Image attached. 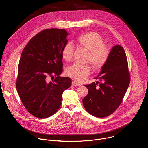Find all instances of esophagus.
<instances>
[{"label":"esophagus","mask_w":148,"mask_h":148,"mask_svg":"<svg viewBox=\"0 0 148 148\" xmlns=\"http://www.w3.org/2000/svg\"><path fill=\"white\" fill-rule=\"evenodd\" d=\"M72 85H73V86H80V84L77 83L76 81L75 80H73L72 82Z\"/></svg>","instance_id":"1"}]
</instances>
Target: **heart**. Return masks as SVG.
I'll list each match as a JSON object with an SVG mask.
<instances>
[{
    "mask_svg": "<svg viewBox=\"0 0 148 148\" xmlns=\"http://www.w3.org/2000/svg\"><path fill=\"white\" fill-rule=\"evenodd\" d=\"M77 46L88 51L86 62H89L95 69H101L107 63L110 49L104 44L103 38L97 32L89 31L80 35L76 39ZM75 47L71 42H66L61 52L62 57L66 62L72 60ZM91 67L89 64L75 63L66 69L68 76L77 82H83L90 75Z\"/></svg>",
    "mask_w": 148,
    "mask_h": 148,
    "instance_id": "b5f03b06",
    "label": "heart"
}]
</instances>
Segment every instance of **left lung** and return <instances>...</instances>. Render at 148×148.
Instances as JSON below:
<instances>
[{
	"label": "left lung",
	"mask_w": 148,
	"mask_h": 148,
	"mask_svg": "<svg viewBox=\"0 0 148 148\" xmlns=\"http://www.w3.org/2000/svg\"><path fill=\"white\" fill-rule=\"evenodd\" d=\"M130 78L125 52L121 45H115L107 63L95 78L100 82L85 85L88 90L83 99L86 110L96 117H106L112 114L123 100Z\"/></svg>",
	"instance_id": "8db88e82"
}]
</instances>
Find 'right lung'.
I'll return each mask as SVG.
<instances>
[{"instance_id":"right-lung-1","label":"right lung","mask_w":148,"mask_h":148,"mask_svg":"<svg viewBox=\"0 0 148 148\" xmlns=\"http://www.w3.org/2000/svg\"><path fill=\"white\" fill-rule=\"evenodd\" d=\"M65 29H44L24 48L18 65L16 86L22 103L34 116L44 119L54 114L62 104L64 91L71 86L62 77V49L67 42ZM56 78L47 82L50 77Z\"/></svg>"}]
</instances>
